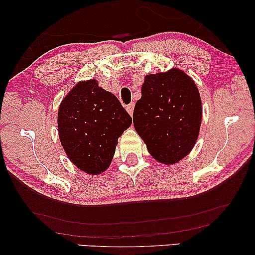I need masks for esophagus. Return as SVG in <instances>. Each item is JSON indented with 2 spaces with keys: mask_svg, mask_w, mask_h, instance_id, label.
<instances>
[{
  "mask_svg": "<svg viewBox=\"0 0 255 255\" xmlns=\"http://www.w3.org/2000/svg\"><path fill=\"white\" fill-rule=\"evenodd\" d=\"M133 108H134V103H130L128 104V106H127V110H128V113L131 115H133Z\"/></svg>",
  "mask_w": 255,
  "mask_h": 255,
  "instance_id": "1",
  "label": "esophagus"
}]
</instances>
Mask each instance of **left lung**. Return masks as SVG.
Returning a JSON list of instances; mask_svg holds the SVG:
<instances>
[{
  "label": "left lung",
  "instance_id": "8db88e82",
  "mask_svg": "<svg viewBox=\"0 0 255 255\" xmlns=\"http://www.w3.org/2000/svg\"><path fill=\"white\" fill-rule=\"evenodd\" d=\"M202 122L200 92L179 68L145 76L133 125L156 161L173 165L196 144Z\"/></svg>",
  "mask_w": 255,
  "mask_h": 255
}]
</instances>
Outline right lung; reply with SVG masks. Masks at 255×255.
<instances>
[{
	"instance_id": "obj_1",
	"label": "right lung",
	"mask_w": 255,
	"mask_h": 255,
	"mask_svg": "<svg viewBox=\"0 0 255 255\" xmlns=\"http://www.w3.org/2000/svg\"><path fill=\"white\" fill-rule=\"evenodd\" d=\"M131 123L120 100L93 79L73 87L58 111L59 138L66 154L92 175L109 168L118 138Z\"/></svg>"
}]
</instances>
